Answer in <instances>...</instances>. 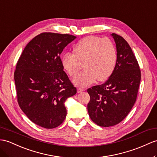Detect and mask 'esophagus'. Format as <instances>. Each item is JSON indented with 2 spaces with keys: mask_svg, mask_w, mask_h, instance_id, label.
Returning <instances> with one entry per match:
<instances>
[{
  "mask_svg": "<svg viewBox=\"0 0 157 157\" xmlns=\"http://www.w3.org/2000/svg\"><path fill=\"white\" fill-rule=\"evenodd\" d=\"M84 90V89H81V88H78V89H77V92H78V93H81V92H82Z\"/></svg>",
  "mask_w": 157,
  "mask_h": 157,
  "instance_id": "obj_1",
  "label": "esophagus"
}]
</instances>
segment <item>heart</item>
Masks as SVG:
<instances>
[{
	"label": "heart",
	"instance_id": "obj_1",
	"mask_svg": "<svg viewBox=\"0 0 157 157\" xmlns=\"http://www.w3.org/2000/svg\"><path fill=\"white\" fill-rule=\"evenodd\" d=\"M75 54L67 52L62 58V65L71 76L78 73L84 64L85 71L73 79L77 86H85L107 79L113 74L118 54L113 42L107 39L89 36L83 38L74 47Z\"/></svg>",
	"mask_w": 157,
	"mask_h": 157
}]
</instances>
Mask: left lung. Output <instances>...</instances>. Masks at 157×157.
<instances>
[{"mask_svg": "<svg viewBox=\"0 0 157 157\" xmlns=\"http://www.w3.org/2000/svg\"><path fill=\"white\" fill-rule=\"evenodd\" d=\"M111 36L118 54L115 69L104 84L87 89L89 117L104 127L116 125L128 115L136 100L141 78L139 63L127 42L115 33Z\"/></svg>", "mask_w": 157, "mask_h": 157, "instance_id": "8db88e82", "label": "left lung"}]
</instances>
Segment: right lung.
<instances>
[{
	"mask_svg": "<svg viewBox=\"0 0 157 157\" xmlns=\"http://www.w3.org/2000/svg\"><path fill=\"white\" fill-rule=\"evenodd\" d=\"M76 36L43 33L30 40L19 58L14 78L17 101L33 123L54 128L67 116L64 102L76 89L63 71L61 52Z\"/></svg>",
	"mask_w": 157,
	"mask_h": 157,
	"instance_id": "obj_1",
	"label": "right lung"
}]
</instances>
